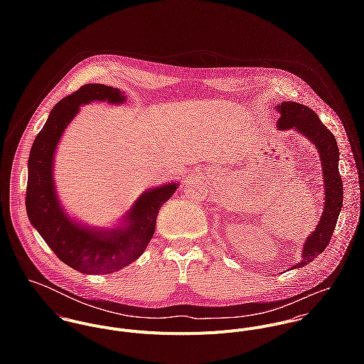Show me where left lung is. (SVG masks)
Returning a JSON list of instances; mask_svg holds the SVG:
<instances>
[{"mask_svg": "<svg viewBox=\"0 0 364 364\" xmlns=\"http://www.w3.org/2000/svg\"><path fill=\"white\" fill-rule=\"evenodd\" d=\"M280 119L277 127L280 130L296 129L309 137L319 151L322 161V172L325 182V208L319 224L307 238L303 247V260L294 267H303L329 244L336 221L343 206V183L339 173V149L335 136L319 120L318 114L304 105L297 102H282L277 106Z\"/></svg>", "mask_w": 364, "mask_h": 364, "instance_id": "left-lung-1", "label": "left lung"}]
</instances>
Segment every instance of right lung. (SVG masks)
I'll return each instance as SVG.
<instances>
[{"mask_svg":"<svg viewBox=\"0 0 364 364\" xmlns=\"http://www.w3.org/2000/svg\"><path fill=\"white\" fill-rule=\"evenodd\" d=\"M92 101L122 104L124 94L102 84H87L53 107L31 149L25 202L29 221L58 259L81 273L105 274L130 264L146 251L156 231L158 211L178 185L144 192L124 217L123 228L98 231L70 220L58 203L53 183L54 153L80 106Z\"/></svg>","mask_w":364,"mask_h":364,"instance_id":"add662e5","label":"right lung"}]
</instances>
